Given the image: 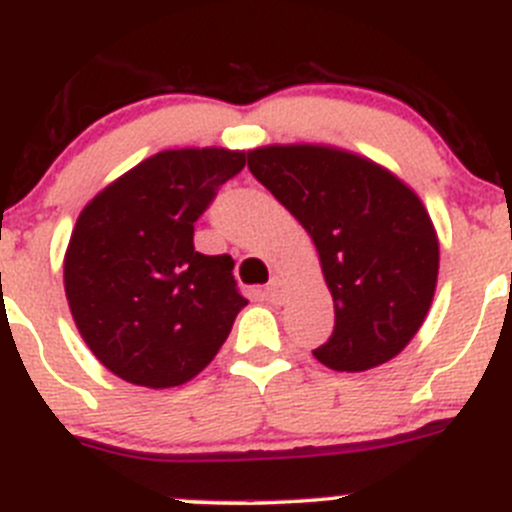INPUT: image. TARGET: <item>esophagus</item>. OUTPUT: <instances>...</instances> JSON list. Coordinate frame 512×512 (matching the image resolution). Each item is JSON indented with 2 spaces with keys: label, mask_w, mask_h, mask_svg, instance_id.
<instances>
[{
  "label": "esophagus",
  "mask_w": 512,
  "mask_h": 512,
  "mask_svg": "<svg viewBox=\"0 0 512 512\" xmlns=\"http://www.w3.org/2000/svg\"><path fill=\"white\" fill-rule=\"evenodd\" d=\"M267 300H270L272 305H280L285 300V283L283 278H272L270 283H267V290H265Z\"/></svg>",
  "instance_id": "obj_1"
}]
</instances>
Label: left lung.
Segmentation results:
<instances>
[{
    "instance_id": "1",
    "label": "left lung",
    "mask_w": 512,
    "mask_h": 512,
    "mask_svg": "<svg viewBox=\"0 0 512 512\" xmlns=\"http://www.w3.org/2000/svg\"><path fill=\"white\" fill-rule=\"evenodd\" d=\"M247 166L318 250L336 326L313 356L346 374L399 356L427 318L439 272L437 229L417 191L323 143L252 148Z\"/></svg>"
}]
</instances>
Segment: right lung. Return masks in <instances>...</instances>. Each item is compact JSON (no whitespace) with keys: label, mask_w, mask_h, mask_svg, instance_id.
<instances>
[{"label":"right lung","mask_w":512,"mask_h":512,"mask_svg":"<svg viewBox=\"0 0 512 512\" xmlns=\"http://www.w3.org/2000/svg\"><path fill=\"white\" fill-rule=\"evenodd\" d=\"M245 151L169 148L98 191L75 222L62 278L93 356L118 379L171 389L209 366L247 300L229 255L194 250V222Z\"/></svg>","instance_id":"1"}]
</instances>
